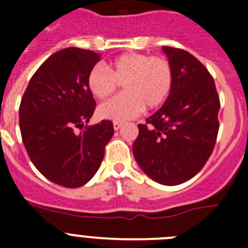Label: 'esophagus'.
<instances>
[{
    "label": "esophagus",
    "instance_id": "1",
    "mask_svg": "<svg viewBox=\"0 0 248 248\" xmlns=\"http://www.w3.org/2000/svg\"><path fill=\"white\" fill-rule=\"evenodd\" d=\"M123 125H124V123H122V122H114V123H113V128H114V130H119V129L122 128Z\"/></svg>",
    "mask_w": 248,
    "mask_h": 248
}]
</instances>
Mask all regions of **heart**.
<instances>
[{"instance_id":"obj_1","label":"heart","mask_w":248,"mask_h":248,"mask_svg":"<svg viewBox=\"0 0 248 248\" xmlns=\"http://www.w3.org/2000/svg\"><path fill=\"white\" fill-rule=\"evenodd\" d=\"M119 84L124 93L98 107V115L103 119L125 122L143 107L155 109L161 106L170 93L173 69L164 57L129 52L105 67L96 65L87 77L89 90L100 100L109 97Z\"/></svg>"}]
</instances>
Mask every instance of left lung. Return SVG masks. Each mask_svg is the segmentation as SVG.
Here are the masks:
<instances>
[{
	"instance_id": "1",
	"label": "left lung",
	"mask_w": 248,
	"mask_h": 248,
	"mask_svg": "<svg viewBox=\"0 0 248 248\" xmlns=\"http://www.w3.org/2000/svg\"><path fill=\"white\" fill-rule=\"evenodd\" d=\"M173 69L164 105L139 124L133 153L152 180L179 185L196 175L212 155L220 108L216 84L203 64L187 51L163 46Z\"/></svg>"
}]
</instances>
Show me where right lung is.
I'll return each mask as SVG.
<instances>
[{"instance_id":"add662e5","label":"right lung","mask_w":248,"mask_h":248,"mask_svg":"<svg viewBox=\"0 0 248 248\" xmlns=\"http://www.w3.org/2000/svg\"><path fill=\"white\" fill-rule=\"evenodd\" d=\"M101 55L78 47L49 56L30 79L19 107L23 143L37 170L64 187H80L100 168L113 123L90 122L96 102L87 77Z\"/></svg>"}]
</instances>
